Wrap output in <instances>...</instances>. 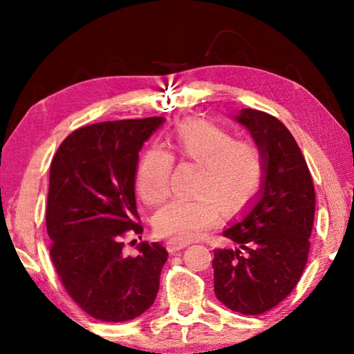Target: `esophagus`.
<instances>
[{
    "mask_svg": "<svg viewBox=\"0 0 354 354\" xmlns=\"http://www.w3.org/2000/svg\"><path fill=\"white\" fill-rule=\"evenodd\" d=\"M187 245L189 243L181 242V241H175V239H170V241L167 242V250H169V253H176V251L185 248Z\"/></svg>",
    "mask_w": 354,
    "mask_h": 354,
    "instance_id": "1",
    "label": "esophagus"
}]
</instances>
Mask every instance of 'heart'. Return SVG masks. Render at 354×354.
I'll return each instance as SVG.
<instances>
[{
	"label": "heart",
	"instance_id": "b5f03b06",
	"mask_svg": "<svg viewBox=\"0 0 354 354\" xmlns=\"http://www.w3.org/2000/svg\"><path fill=\"white\" fill-rule=\"evenodd\" d=\"M181 159L201 164L196 198H176L154 215L159 236L190 242L217 223L220 209L234 215L247 209L263 183V154L251 140H236L230 131L207 122H185L169 137ZM173 156L160 147L148 148L137 167V192L148 206L170 194Z\"/></svg>",
	"mask_w": 354,
	"mask_h": 354
}]
</instances>
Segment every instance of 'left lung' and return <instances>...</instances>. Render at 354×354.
I'll return each instance as SVG.
<instances>
[{"instance_id":"8db88e82","label":"left lung","mask_w":354,"mask_h":354,"mask_svg":"<svg viewBox=\"0 0 354 354\" xmlns=\"http://www.w3.org/2000/svg\"><path fill=\"white\" fill-rule=\"evenodd\" d=\"M263 154L259 198L223 231L232 247L214 250V292L226 308L257 315L295 289L309 254L315 192L295 139L270 113L242 109L234 117Z\"/></svg>"}]
</instances>
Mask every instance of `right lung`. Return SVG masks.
I'll return each instance as SVG.
<instances>
[{
	"instance_id": "right-lung-1",
	"label": "right lung",
	"mask_w": 354,
	"mask_h": 354,
	"mask_svg": "<svg viewBox=\"0 0 354 354\" xmlns=\"http://www.w3.org/2000/svg\"><path fill=\"white\" fill-rule=\"evenodd\" d=\"M164 117L95 123L71 133L53 158L46 203L51 261L68 295L101 322L145 313L169 257L158 242L123 253V237L142 234L136 206L139 151Z\"/></svg>"
}]
</instances>
